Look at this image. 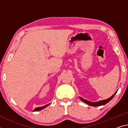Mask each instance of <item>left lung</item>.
Segmentation results:
<instances>
[{
    "mask_svg": "<svg viewBox=\"0 0 128 128\" xmlns=\"http://www.w3.org/2000/svg\"><path fill=\"white\" fill-rule=\"evenodd\" d=\"M117 92V90L110 97H109V98L106 99V100H103L98 101H97V102H91V101L86 100V99L83 98H82V97H79V98H80V100H82V101H83V102H84L86 103V104H88L89 105H90V106H101V105H104L105 104H106L108 102H109V101H110L112 100V99L113 98V97L114 96V95L116 94Z\"/></svg>",
    "mask_w": 128,
    "mask_h": 128,
    "instance_id": "1",
    "label": "left lung"
}]
</instances>
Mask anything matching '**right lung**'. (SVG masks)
<instances>
[{"mask_svg":"<svg viewBox=\"0 0 128 128\" xmlns=\"http://www.w3.org/2000/svg\"><path fill=\"white\" fill-rule=\"evenodd\" d=\"M50 104H47V105H44V106H40V107H38V108H36L34 110V112H36V111H38V110H42V109H44L45 108H46V106H48V105H50Z\"/></svg>","mask_w":128,"mask_h":128,"instance_id":"1","label":"right lung"}]
</instances>
